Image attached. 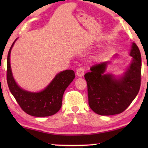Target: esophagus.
I'll use <instances>...</instances> for the list:
<instances>
[{"label":"esophagus","mask_w":148,"mask_h":148,"mask_svg":"<svg viewBox=\"0 0 148 148\" xmlns=\"http://www.w3.org/2000/svg\"><path fill=\"white\" fill-rule=\"evenodd\" d=\"M84 71H85V69H84V67H79L77 70V71H76L77 75L78 77L84 76Z\"/></svg>","instance_id":"obj_1"}]
</instances>
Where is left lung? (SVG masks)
<instances>
[{
  "instance_id": "left-lung-1",
  "label": "left lung",
  "mask_w": 148,
  "mask_h": 148,
  "mask_svg": "<svg viewBox=\"0 0 148 148\" xmlns=\"http://www.w3.org/2000/svg\"><path fill=\"white\" fill-rule=\"evenodd\" d=\"M130 55L133 57L130 66L120 77L105 73L108 61L95 64L85 74L89 106L96 114H120L137 96L141 86V56L136 44L133 43Z\"/></svg>"
}]
</instances>
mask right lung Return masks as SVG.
Segmentation results:
<instances>
[{"mask_svg": "<svg viewBox=\"0 0 148 148\" xmlns=\"http://www.w3.org/2000/svg\"><path fill=\"white\" fill-rule=\"evenodd\" d=\"M17 39L10 48L7 56V80L10 92L21 108L28 114L44 117L56 114L61 108L64 91L75 79V72L73 70H65L59 73L40 92H30L23 90L14 79L10 64L11 50Z\"/></svg>", "mask_w": 148, "mask_h": 148, "instance_id": "obj_1", "label": "right lung"}]
</instances>
